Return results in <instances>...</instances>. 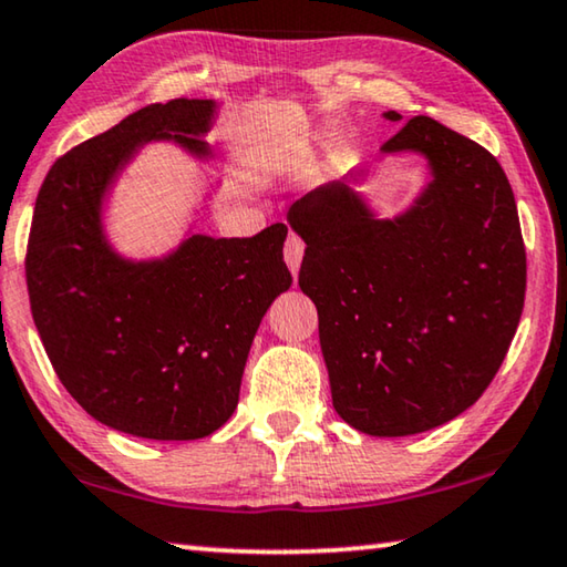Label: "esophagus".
I'll use <instances>...</instances> for the list:
<instances>
[{
  "instance_id": "34e87169",
  "label": "esophagus",
  "mask_w": 567,
  "mask_h": 567,
  "mask_svg": "<svg viewBox=\"0 0 567 567\" xmlns=\"http://www.w3.org/2000/svg\"><path fill=\"white\" fill-rule=\"evenodd\" d=\"M284 256H286V264H289L291 271H293V274L299 271V266H301V258H303V240H301L299 236H296V234H291L289 238H286Z\"/></svg>"
}]
</instances>
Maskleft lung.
Instances as JSON below:
<instances>
[{
  "mask_svg": "<svg viewBox=\"0 0 567 567\" xmlns=\"http://www.w3.org/2000/svg\"><path fill=\"white\" fill-rule=\"evenodd\" d=\"M382 151L430 157L434 181L410 213L377 220L331 183L296 200L289 223L306 244L299 286L319 311L333 410L364 434L406 437L493 382L523 317L527 258L493 153L426 115Z\"/></svg>",
  "mask_w": 567,
  "mask_h": 567,
  "instance_id": "obj_1",
  "label": "left lung"
}]
</instances>
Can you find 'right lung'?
Returning a JSON list of instances; mask_svg holds the SVG:
<instances>
[{"instance_id":"add662e5","label":"right lung","mask_w":567,"mask_h":567,"mask_svg":"<svg viewBox=\"0 0 567 567\" xmlns=\"http://www.w3.org/2000/svg\"><path fill=\"white\" fill-rule=\"evenodd\" d=\"M210 100L155 102L54 161L37 193L24 274L34 327L82 410L145 440H200L234 414L268 306L291 286L284 223L250 238L193 236L130 264L100 230L102 193L137 147L206 155Z\"/></svg>"}]
</instances>
